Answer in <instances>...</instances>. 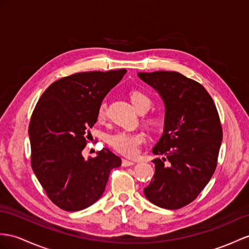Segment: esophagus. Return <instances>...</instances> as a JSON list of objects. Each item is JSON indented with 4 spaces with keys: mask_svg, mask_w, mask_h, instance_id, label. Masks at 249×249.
<instances>
[{
    "mask_svg": "<svg viewBox=\"0 0 249 249\" xmlns=\"http://www.w3.org/2000/svg\"><path fill=\"white\" fill-rule=\"evenodd\" d=\"M134 161H131V160H123V166L124 167H129V166H133L134 165Z\"/></svg>",
    "mask_w": 249,
    "mask_h": 249,
    "instance_id": "34e87169",
    "label": "esophagus"
}]
</instances>
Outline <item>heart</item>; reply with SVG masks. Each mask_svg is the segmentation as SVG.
I'll return each mask as SVG.
<instances>
[{"label":"heart","instance_id":"1","mask_svg":"<svg viewBox=\"0 0 249 249\" xmlns=\"http://www.w3.org/2000/svg\"><path fill=\"white\" fill-rule=\"evenodd\" d=\"M132 105L138 112L148 111L151 107V99L139 90H133L130 94ZM107 114V104L102 101L97 110V118L104 120ZM144 142V134L142 132H126L119 131L108 136V142L119 153L125 156H134L138 153L139 145Z\"/></svg>","mask_w":249,"mask_h":249}]
</instances>
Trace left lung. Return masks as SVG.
Instances as JSON below:
<instances>
[{
  "mask_svg": "<svg viewBox=\"0 0 249 249\" xmlns=\"http://www.w3.org/2000/svg\"><path fill=\"white\" fill-rule=\"evenodd\" d=\"M165 105L163 132L152 152L155 174L143 193L151 203L178 209L191 203L213 174L222 142L214 102L198 82L178 71L138 72Z\"/></svg>",
  "mask_w": 249,
  "mask_h": 249,
  "instance_id": "8db88e82",
  "label": "left lung"
}]
</instances>
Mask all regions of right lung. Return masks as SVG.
<instances>
[{"label":"right lung","instance_id":"right-lung-1","mask_svg":"<svg viewBox=\"0 0 249 249\" xmlns=\"http://www.w3.org/2000/svg\"><path fill=\"white\" fill-rule=\"evenodd\" d=\"M126 70L84 71L52 83L30 119L32 167L51 201L66 211L89 207L102 196L112 169L121 160L104 148L86 160L82 150L97 110Z\"/></svg>","mask_w":249,"mask_h":249}]
</instances>
